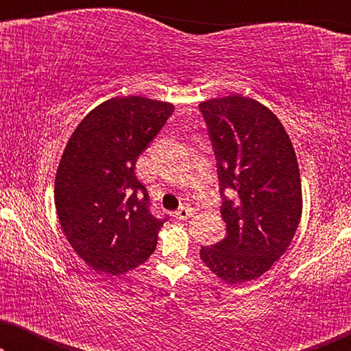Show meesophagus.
<instances>
[{"label": "esophagus", "instance_id": "1", "mask_svg": "<svg viewBox=\"0 0 351 351\" xmlns=\"http://www.w3.org/2000/svg\"><path fill=\"white\" fill-rule=\"evenodd\" d=\"M191 215H193V210H191L190 208H180L176 210V217L179 220H186V219H190Z\"/></svg>", "mask_w": 351, "mask_h": 351}]
</instances>
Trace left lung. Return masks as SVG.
Segmentation results:
<instances>
[{
	"mask_svg": "<svg viewBox=\"0 0 351 351\" xmlns=\"http://www.w3.org/2000/svg\"><path fill=\"white\" fill-rule=\"evenodd\" d=\"M209 129L227 234L201 247L206 267L228 285L256 280L286 252L302 217L299 162L275 113L241 94L199 104ZM233 189L232 199L223 191Z\"/></svg>",
	"mask_w": 351,
	"mask_h": 351,
	"instance_id": "1",
	"label": "left lung"
}]
</instances>
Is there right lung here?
I'll use <instances>...</instances> for the list:
<instances>
[{
  "label": "right lung",
  "mask_w": 351,
  "mask_h": 351,
  "mask_svg": "<svg viewBox=\"0 0 351 351\" xmlns=\"http://www.w3.org/2000/svg\"><path fill=\"white\" fill-rule=\"evenodd\" d=\"M172 112L161 100L113 97L90 110L66 142L56 209L70 246L95 271L123 275L156 249L165 220L148 209L136 162Z\"/></svg>",
  "instance_id": "obj_1"
}]
</instances>
